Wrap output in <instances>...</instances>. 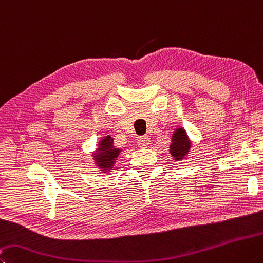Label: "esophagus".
Returning a JSON list of instances; mask_svg holds the SVG:
<instances>
[{"label":"esophagus","mask_w":263,"mask_h":263,"mask_svg":"<svg viewBox=\"0 0 263 263\" xmlns=\"http://www.w3.org/2000/svg\"><path fill=\"white\" fill-rule=\"evenodd\" d=\"M137 145L139 147H147L149 145V138L147 136H140L137 139Z\"/></svg>","instance_id":"34e87169"}]
</instances>
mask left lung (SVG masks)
Listing matches in <instances>:
<instances>
[{
    "label": "left lung",
    "instance_id": "8db88e82",
    "mask_svg": "<svg viewBox=\"0 0 263 263\" xmlns=\"http://www.w3.org/2000/svg\"><path fill=\"white\" fill-rule=\"evenodd\" d=\"M170 154L175 161H181L185 159L191 149V140L184 127H177L171 136Z\"/></svg>",
    "mask_w": 263,
    "mask_h": 263
}]
</instances>
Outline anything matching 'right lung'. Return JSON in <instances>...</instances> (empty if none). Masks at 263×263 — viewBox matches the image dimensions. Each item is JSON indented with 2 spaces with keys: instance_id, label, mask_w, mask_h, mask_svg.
I'll return each instance as SVG.
<instances>
[{
  "instance_id": "obj_1",
  "label": "right lung",
  "mask_w": 263,
  "mask_h": 263,
  "mask_svg": "<svg viewBox=\"0 0 263 263\" xmlns=\"http://www.w3.org/2000/svg\"><path fill=\"white\" fill-rule=\"evenodd\" d=\"M121 152V148L114 146V139L110 136L103 137L99 141L97 151L93 153L94 163L102 173H110Z\"/></svg>"
}]
</instances>
